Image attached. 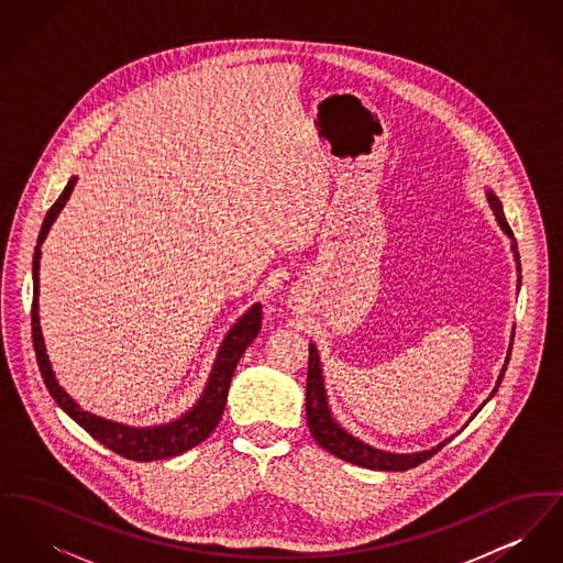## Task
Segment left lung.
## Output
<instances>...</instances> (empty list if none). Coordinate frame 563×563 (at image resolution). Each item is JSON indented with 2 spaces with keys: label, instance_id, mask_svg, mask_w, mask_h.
<instances>
[{
  "label": "left lung",
  "instance_id": "1",
  "mask_svg": "<svg viewBox=\"0 0 563 563\" xmlns=\"http://www.w3.org/2000/svg\"><path fill=\"white\" fill-rule=\"evenodd\" d=\"M487 202L492 207V211L496 214V221L498 225L503 228V232L509 236L512 244V253H515V260H517V272H519V253H517V244H515V236H512V230H510L509 223H507V217L503 213V202L496 198V194L492 189H487ZM521 280V278H519ZM509 354H507V363H509ZM507 363L503 367V372L498 375V382L492 390V395L487 397V401L498 393V386L505 377L507 372ZM485 401V402H487ZM483 402V405H485ZM482 405V407H483ZM482 407L473 413L477 416L482 411ZM306 416H308V427L312 437L317 439V443L324 448L327 452H331L346 462H352L356 466H365V468H374V471H409L422 462H427L429 457L437 454L443 445H448L455 434H452L450 439L441 441L439 445H434L432 450H424V452H416V454H390V452H382V450H375L372 445L363 443L361 439L352 437L350 432L342 429L333 416H331V409H329V402H327V393H324V382H322V367L321 358H319V350L314 344H310V358H308V384H306ZM473 420V418H471Z\"/></svg>",
  "mask_w": 563,
  "mask_h": 563
}]
</instances>
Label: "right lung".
Masks as SVG:
<instances>
[{"mask_svg": "<svg viewBox=\"0 0 563 563\" xmlns=\"http://www.w3.org/2000/svg\"><path fill=\"white\" fill-rule=\"evenodd\" d=\"M78 177H71L67 181V186L63 189V194L56 198L51 211L44 217L37 244H35V253H33V303H31V333H33V349H35V358L40 365V372L44 377V384L48 388V393L53 395L54 401L58 402V407H63L81 429L90 432L99 443H103L111 452L124 455L129 460L136 462H152V460H162V457H173V455L184 454L191 448H196L198 443H202L214 427L221 420V413L225 409L228 401V390H230V382L234 369L241 361L242 352L246 346L257 338L260 329H262V306L255 303L249 308V312H244L241 321L236 322L230 333L225 335L221 349L217 352L214 358L213 372L209 377V384L200 397V401L196 402L188 413H184L179 420H173L168 424H158V427H145V429H134V427H124L118 422H111L106 418L92 416L88 411L80 409V405L74 401L56 382L54 377L46 346H44V338H42V329H40V312H37V295H40V257H42V242L46 241V234L54 223V219L60 213V209L67 205L74 186H76Z\"/></svg>", "mask_w": 563, "mask_h": 563, "instance_id": "obj_1", "label": "right lung"}]
</instances>
